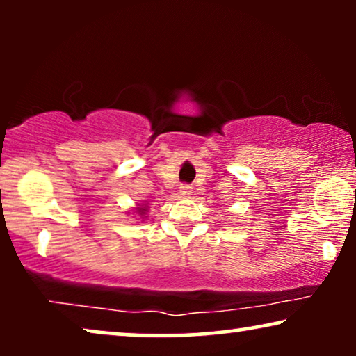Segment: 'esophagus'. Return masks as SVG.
I'll return each instance as SVG.
<instances>
[{"label":"esophagus","instance_id":"1","mask_svg":"<svg viewBox=\"0 0 356 356\" xmlns=\"http://www.w3.org/2000/svg\"><path fill=\"white\" fill-rule=\"evenodd\" d=\"M179 193H181V196H184V197L191 196L193 186H189V184H181V186H179Z\"/></svg>","mask_w":356,"mask_h":356}]
</instances>
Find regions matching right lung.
Segmentation results:
<instances>
[{
	"instance_id": "right-lung-1",
	"label": "right lung",
	"mask_w": 356,
	"mask_h": 356,
	"mask_svg": "<svg viewBox=\"0 0 356 356\" xmlns=\"http://www.w3.org/2000/svg\"><path fill=\"white\" fill-rule=\"evenodd\" d=\"M138 212H139V216H144V213L147 212V207H138Z\"/></svg>"
}]
</instances>
